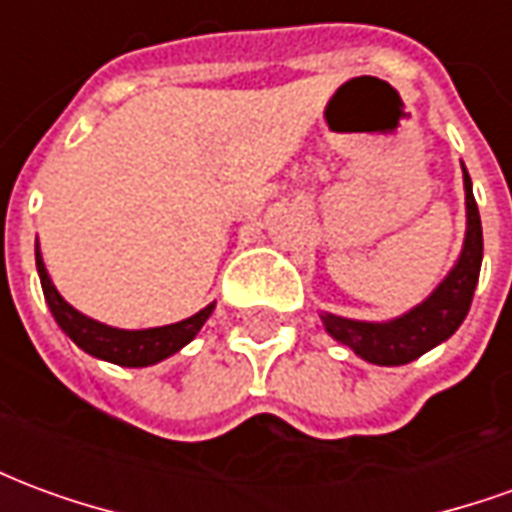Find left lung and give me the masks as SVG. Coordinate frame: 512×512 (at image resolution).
<instances>
[{"instance_id": "1", "label": "left lung", "mask_w": 512, "mask_h": 512, "mask_svg": "<svg viewBox=\"0 0 512 512\" xmlns=\"http://www.w3.org/2000/svg\"><path fill=\"white\" fill-rule=\"evenodd\" d=\"M463 194H466V235H463L461 255L428 299L419 301L417 307H411L392 321H354L334 312H321L323 329L332 340L345 345L370 365L397 367L428 354L430 348H436L458 332V326L472 307L474 288L483 266V224L466 167H463Z\"/></svg>"}]
</instances>
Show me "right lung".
Returning <instances> with one entry per match:
<instances>
[{"label":"right lung","instance_id":"obj_1","mask_svg":"<svg viewBox=\"0 0 512 512\" xmlns=\"http://www.w3.org/2000/svg\"><path fill=\"white\" fill-rule=\"evenodd\" d=\"M35 266H38L40 288H43L46 304H49L54 321L60 323L62 332L68 334L84 354L120 367H150L164 362L172 354H178L183 345H189L200 334L205 321L211 318L213 307H216V301H211L208 307L194 312L191 318L169 323V326L117 329V326H109V323L95 321V318L84 315V312H79L62 299L60 290L54 288L49 271H46L43 255H40V244H35Z\"/></svg>","mask_w":512,"mask_h":512}]
</instances>
